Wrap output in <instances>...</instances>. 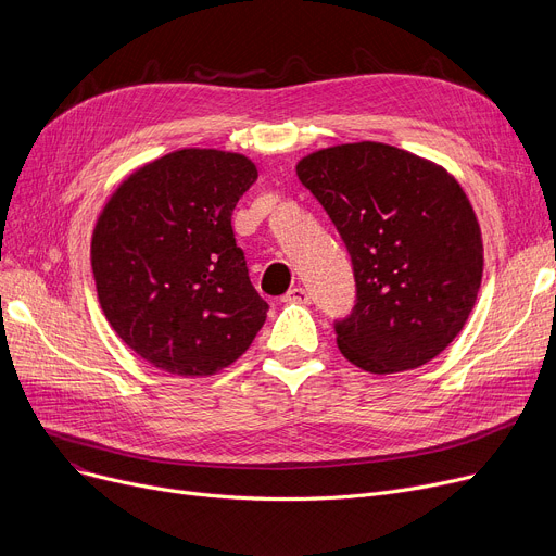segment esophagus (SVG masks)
<instances>
[{
  "mask_svg": "<svg viewBox=\"0 0 556 556\" xmlns=\"http://www.w3.org/2000/svg\"><path fill=\"white\" fill-rule=\"evenodd\" d=\"M283 302L308 304V302H311V295H308V290H306V288H302V286H295V288H290L288 293L283 295Z\"/></svg>",
  "mask_w": 556,
  "mask_h": 556,
  "instance_id": "34e87169",
  "label": "esophagus"
}]
</instances>
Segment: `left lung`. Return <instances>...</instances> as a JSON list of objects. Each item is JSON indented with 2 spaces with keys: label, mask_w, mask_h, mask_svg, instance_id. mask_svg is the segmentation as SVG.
<instances>
[{
  "label": "left lung",
  "mask_w": 556,
  "mask_h": 556,
  "mask_svg": "<svg viewBox=\"0 0 556 556\" xmlns=\"http://www.w3.org/2000/svg\"><path fill=\"white\" fill-rule=\"evenodd\" d=\"M300 182L352 256L356 304L336 319L342 356L371 374L415 369L453 342L482 281V237L448 170L378 141L306 155Z\"/></svg>",
  "instance_id": "obj_1"
}]
</instances>
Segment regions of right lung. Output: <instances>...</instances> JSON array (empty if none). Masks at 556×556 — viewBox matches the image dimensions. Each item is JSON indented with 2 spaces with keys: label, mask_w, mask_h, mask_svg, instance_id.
Wrapping results in <instances>:
<instances>
[{
  "label": "right lung",
  "mask_w": 556,
  "mask_h": 556,
  "mask_svg": "<svg viewBox=\"0 0 556 556\" xmlns=\"http://www.w3.org/2000/svg\"><path fill=\"white\" fill-rule=\"evenodd\" d=\"M256 178L245 155L182 149L135 170L103 207L92 233L99 304L157 369L212 376L266 323L231 229Z\"/></svg>",
  "instance_id": "right-lung-1"
}]
</instances>
